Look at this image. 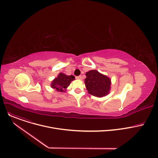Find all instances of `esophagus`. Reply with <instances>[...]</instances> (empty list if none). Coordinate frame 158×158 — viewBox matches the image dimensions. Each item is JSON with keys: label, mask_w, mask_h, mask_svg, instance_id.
<instances>
[{"label": "esophagus", "mask_w": 158, "mask_h": 158, "mask_svg": "<svg viewBox=\"0 0 158 158\" xmlns=\"http://www.w3.org/2000/svg\"><path fill=\"white\" fill-rule=\"evenodd\" d=\"M76 79L81 80V79H82V76H81V75H80V76H77V77H76Z\"/></svg>", "instance_id": "1"}]
</instances>
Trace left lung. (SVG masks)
Segmentation results:
<instances>
[{"mask_svg": "<svg viewBox=\"0 0 158 158\" xmlns=\"http://www.w3.org/2000/svg\"><path fill=\"white\" fill-rule=\"evenodd\" d=\"M85 85L88 93L96 97L106 96L110 89V79L96 70L86 73Z\"/></svg>", "mask_w": 158, "mask_h": 158, "instance_id": "obj_1", "label": "left lung"}]
</instances>
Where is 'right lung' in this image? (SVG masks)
Returning <instances> with one entry per match:
<instances>
[{
  "label": "right lung",
  "instance_id": "add662e5",
  "mask_svg": "<svg viewBox=\"0 0 158 158\" xmlns=\"http://www.w3.org/2000/svg\"><path fill=\"white\" fill-rule=\"evenodd\" d=\"M74 76H67L64 74L60 73L57 78H56L51 84V87L56 89L57 91L65 92L64 90L68 87L72 81L74 80Z\"/></svg>",
  "mask_w": 158,
  "mask_h": 158
}]
</instances>
